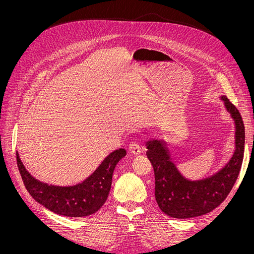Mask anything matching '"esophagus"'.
I'll return each mask as SVG.
<instances>
[{
	"label": "esophagus",
	"mask_w": 254,
	"mask_h": 254,
	"mask_svg": "<svg viewBox=\"0 0 254 254\" xmlns=\"http://www.w3.org/2000/svg\"><path fill=\"white\" fill-rule=\"evenodd\" d=\"M129 151L131 152L132 155H134V156L140 155V153L142 152V146H141V144L137 143V142L130 143V145H129Z\"/></svg>",
	"instance_id": "34e87169"
}]
</instances>
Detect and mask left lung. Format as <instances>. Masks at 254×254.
<instances>
[{
  "label": "left lung",
  "mask_w": 254,
  "mask_h": 254,
  "mask_svg": "<svg viewBox=\"0 0 254 254\" xmlns=\"http://www.w3.org/2000/svg\"><path fill=\"white\" fill-rule=\"evenodd\" d=\"M220 99L235 123V150L219 172L201 180L191 181L180 174L164 142H146L147 158L155 172V197L163 213L174 218H191L210 213L231 191L240 174L245 149V126L241 113L226 96Z\"/></svg>",
  "instance_id": "obj_1"
}]
</instances>
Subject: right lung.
<instances>
[{
	"label": "right lung",
	"instance_id": "1",
	"mask_svg": "<svg viewBox=\"0 0 254 254\" xmlns=\"http://www.w3.org/2000/svg\"><path fill=\"white\" fill-rule=\"evenodd\" d=\"M125 156L126 150L123 148L111 152L93 174L72 187L50 186L35 179L21 162L18 152L17 164L23 183L37 202L64 216L84 217L97 212L106 202L111 189L114 168Z\"/></svg>",
	"mask_w": 254,
	"mask_h": 254
}]
</instances>
